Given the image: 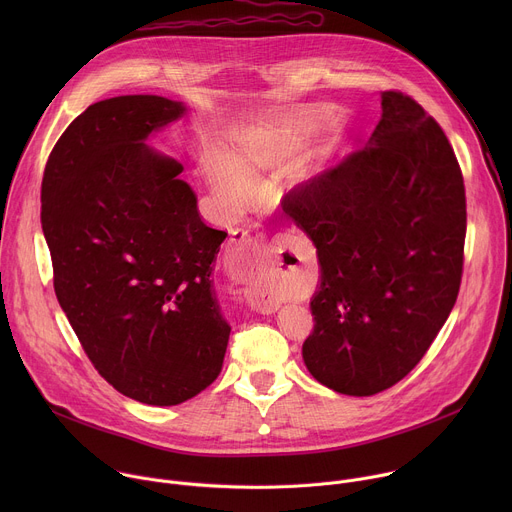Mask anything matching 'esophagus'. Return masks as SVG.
<instances>
[{
  "label": "esophagus",
  "instance_id": "esophagus-1",
  "mask_svg": "<svg viewBox=\"0 0 512 512\" xmlns=\"http://www.w3.org/2000/svg\"><path fill=\"white\" fill-rule=\"evenodd\" d=\"M263 241H265V235L257 227H243V229L233 231V237L229 239L225 257H223L225 271L231 275V279H235V281L247 279L253 259L259 253ZM247 302L251 304V308H255L263 314H271L279 306L277 298L271 294V291L261 289V287L247 289Z\"/></svg>",
  "mask_w": 512,
  "mask_h": 512
}]
</instances>
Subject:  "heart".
Masks as SVG:
<instances>
[{
	"instance_id": "obj_1",
	"label": "heart",
	"mask_w": 512,
	"mask_h": 512,
	"mask_svg": "<svg viewBox=\"0 0 512 512\" xmlns=\"http://www.w3.org/2000/svg\"><path fill=\"white\" fill-rule=\"evenodd\" d=\"M243 156L249 164H255V166L265 164L267 162V137L263 133L247 135L245 143H243ZM210 164H212V172H214L218 184H221V188L231 198L243 200L251 194L249 180L239 172V168L235 164H231L223 156H212Z\"/></svg>"
}]
</instances>
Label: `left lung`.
Listing matches in <instances>:
<instances>
[{
	"mask_svg": "<svg viewBox=\"0 0 512 512\" xmlns=\"http://www.w3.org/2000/svg\"><path fill=\"white\" fill-rule=\"evenodd\" d=\"M369 141L285 194L316 245L314 332L302 346L328 389L377 395L423 358L462 283L466 190L444 129L401 91Z\"/></svg>",
	"mask_w": 512,
	"mask_h": 512,
	"instance_id": "left-lung-1",
	"label": "left lung"
}]
</instances>
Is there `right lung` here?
I'll return each instance as SVG.
<instances>
[{
	"label": "right lung",
	"instance_id": "add662e5",
	"mask_svg": "<svg viewBox=\"0 0 512 512\" xmlns=\"http://www.w3.org/2000/svg\"><path fill=\"white\" fill-rule=\"evenodd\" d=\"M184 111L158 95L99 101L60 135L42 178L60 308L113 389L160 407L218 377L231 334L210 277L227 233L204 225L184 166L143 143Z\"/></svg>",
	"mask_w": 512,
	"mask_h": 512
}]
</instances>
